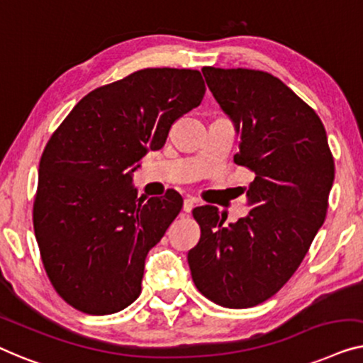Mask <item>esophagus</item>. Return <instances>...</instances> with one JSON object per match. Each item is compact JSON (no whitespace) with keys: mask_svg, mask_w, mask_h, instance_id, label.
<instances>
[{"mask_svg":"<svg viewBox=\"0 0 363 363\" xmlns=\"http://www.w3.org/2000/svg\"><path fill=\"white\" fill-rule=\"evenodd\" d=\"M194 203H196V201H194V199H191V197H187V199H184V206H182V208H184V212L186 213H189L194 208Z\"/></svg>","mask_w":363,"mask_h":363,"instance_id":"esophagus-1","label":"esophagus"}]
</instances>
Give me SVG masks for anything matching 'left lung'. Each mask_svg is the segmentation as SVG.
Wrapping results in <instances>:
<instances>
[{"label":"left lung","instance_id":"left-lung-1","mask_svg":"<svg viewBox=\"0 0 363 363\" xmlns=\"http://www.w3.org/2000/svg\"><path fill=\"white\" fill-rule=\"evenodd\" d=\"M213 99L233 121V161L255 172L247 217L223 227L213 206L192 216L201 240L187 253L197 289L218 306H257L283 288L324 223L334 157L323 121L288 85L250 69L203 67Z\"/></svg>","mask_w":363,"mask_h":363}]
</instances>
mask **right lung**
<instances>
[{
  "instance_id": "add662e5",
  "label": "right lung",
  "mask_w": 363,
  "mask_h": 363,
  "mask_svg": "<svg viewBox=\"0 0 363 363\" xmlns=\"http://www.w3.org/2000/svg\"><path fill=\"white\" fill-rule=\"evenodd\" d=\"M199 70L143 69L85 95L39 162L34 233L60 298L86 314H113L141 293L145 259L182 197H138L133 172L164 146L172 123L201 105Z\"/></svg>"
}]
</instances>
